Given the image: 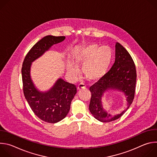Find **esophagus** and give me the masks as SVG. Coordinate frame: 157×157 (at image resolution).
<instances>
[{"label":"esophagus","instance_id":"esophagus-1","mask_svg":"<svg viewBox=\"0 0 157 157\" xmlns=\"http://www.w3.org/2000/svg\"><path fill=\"white\" fill-rule=\"evenodd\" d=\"M86 87V85L83 83H81L78 86V90H81V89L85 88Z\"/></svg>","mask_w":157,"mask_h":157}]
</instances>
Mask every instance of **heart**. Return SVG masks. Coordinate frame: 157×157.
<instances>
[{
	"label": "heart",
	"instance_id": "obj_1",
	"mask_svg": "<svg viewBox=\"0 0 157 157\" xmlns=\"http://www.w3.org/2000/svg\"><path fill=\"white\" fill-rule=\"evenodd\" d=\"M113 59V51L107 45L99 47L91 43L81 48L74 55V62L68 64V72L74 77L78 75V66H82V73L91 81L101 79L106 73Z\"/></svg>",
	"mask_w": 157,
	"mask_h": 157
}]
</instances>
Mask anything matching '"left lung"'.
<instances>
[{
	"mask_svg": "<svg viewBox=\"0 0 157 157\" xmlns=\"http://www.w3.org/2000/svg\"><path fill=\"white\" fill-rule=\"evenodd\" d=\"M137 73L136 65L126 49L119 43L116 44L115 62L110 70L89 88L91 98L89 109L93 116L102 122H109L120 118L128 109L135 96ZM110 90H117L124 93L127 105L120 114L112 116L102 107L101 98Z\"/></svg>",
	"mask_w": 157,
	"mask_h": 157,
	"instance_id": "8db88e82",
	"label": "left lung"
}]
</instances>
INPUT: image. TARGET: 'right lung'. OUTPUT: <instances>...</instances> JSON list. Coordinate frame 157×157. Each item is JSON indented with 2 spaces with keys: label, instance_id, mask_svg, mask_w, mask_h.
<instances>
[{
  "label": "right lung",
  "instance_id": "add662e5",
  "mask_svg": "<svg viewBox=\"0 0 157 157\" xmlns=\"http://www.w3.org/2000/svg\"><path fill=\"white\" fill-rule=\"evenodd\" d=\"M64 39V36L47 35L43 37L30 49L22 64L21 76L25 98L34 114L48 123L58 122L67 116L77 89L75 84L59 78L48 91H38L31 79V65L33 61L49 50L53 44Z\"/></svg>",
  "mask_w": 157,
  "mask_h": 157
}]
</instances>
